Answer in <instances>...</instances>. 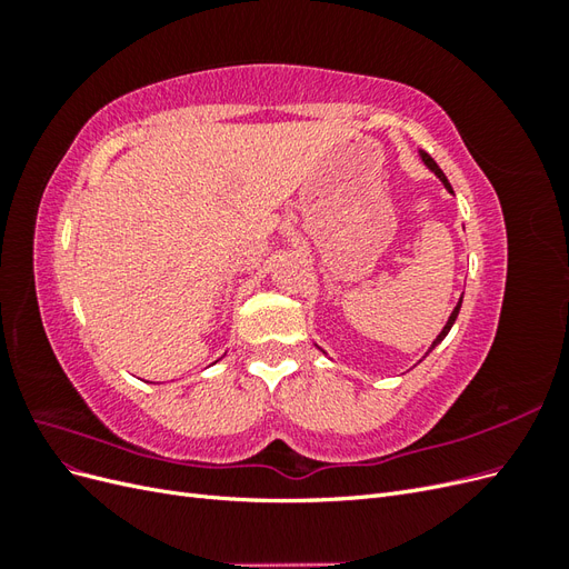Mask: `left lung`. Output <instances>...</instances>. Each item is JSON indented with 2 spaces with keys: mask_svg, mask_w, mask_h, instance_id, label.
<instances>
[{
  "mask_svg": "<svg viewBox=\"0 0 569 569\" xmlns=\"http://www.w3.org/2000/svg\"><path fill=\"white\" fill-rule=\"evenodd\" d=\"M420 157H422L425 166H427L429 170H432V173H435V176H437V178H439V180L443 182V187H446V189H449V192H453V189H451V182H449V180H446V176H443V170H441V168L437 166V161H435L432 157H429V153H425V151H420ZM460 306H462V297H460V301L456 303V308H453V313L449 316V322H446V325H443V330H441V332H439V337H437V339L432 341V347H429V349H427V353H425V356H429V351H432V349L437 347V343H441V341H443V337L451 332V327H453V322H456V318H458V313H460Z\"/></svg>",
  "mask_w": 569,
  "mask_h": 569,
  "instance_id": "1",
  "label": "left lung"
}]
</instances>
